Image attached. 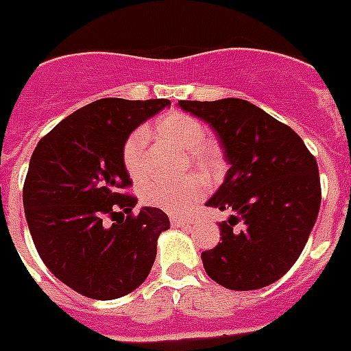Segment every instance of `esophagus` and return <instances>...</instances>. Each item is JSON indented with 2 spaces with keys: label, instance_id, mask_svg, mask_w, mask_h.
Listing matches in <instances>:
<instances>
[{
  "label": "esophagus",
  "instance_id": "obj_1",
  "mask_svg": "<svg viewBox=\"0 0 351 351\" xmlns=\"http://www.w3.org/2000/svg\"><path fill=\"white\" fill-rule=\"evenodd\" d=\"M170 220H172L173 226H178V228H185V226H189V223H191L189 220H186V218H183V216H172Z\"/></svg>",
  "mask_w": 351,
  "mask_h": 351
}]
</instances>
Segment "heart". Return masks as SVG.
Returning <instances> with one entry per match:
<instances>
[{"label": "heart", "instance_id": "1", "mask_svg": "<svg viewBox=\"0 0 351 351\" xmlns=\"http://www.w3.org/2000/svg\"><path fill=\"white\" fill-rule=\"evenodd\" d=\"M157 135L170 141L189 155L194 168L215 178L222 170V155L207 141V129L196 118L183 112H168L155 123ZM146 129H135L125 138L122 147V160L125 170L133 179H142L147 173L146 159ZM205 194L204 179L197 176H185L181 179H149L141 189L142 202L170 215H181L199 202Z\"/></svg>", "mask_w": 351, "mask_h": 351}]
</instances>
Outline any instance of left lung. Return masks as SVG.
Here are the masks:
<instances>
[{
    "label": "left lung",
    "instance_id": "8db88e82",
    "mask_svg": "<svg viewBox=\"0 0 351 351\" xmlns=\"http://www.w3.org/2000/svg\"><path fill=\"white\" fill-rule=\"evenodd\" d=\"M179 107L209 123L229 170L207 205L231 210L220 241L202 254L210 279L255 291L283 278L305 247L320 210L318 165L289 125L239 97ZM245 223L241 232L232 226Z\"/></svg>",
    "mask_w": 351,
    "mask_h": 351
}]
</instances>
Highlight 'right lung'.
I'll return each instance as SVG.
<instances>
[{"label":"right lung","instance_id":"add662e5","mask_svg":"<svg viewBox=\"0 0 351 351\" xmlns=\"http://www.w3.org/2000/svg\"><path fill=\"white\" fill-rule=\"evenodd\" d=\"M168 99L104 97L57 123L29 160L23 209L44 265L92 300H114L146 281L157 239L170 228L157 207L133 215L123 142ZM113 223L110 224V222Z\"/></svg>","mask_w":351,"mask_h":351}]
</instances>
